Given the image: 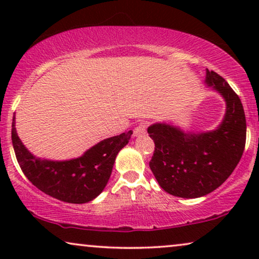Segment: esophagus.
Returning <instances> with one entry per match:
<instances>
[{"label": "esophagus", "instance_id": "1", "mask_svg": "<svg viewBox=\"0 0 259 259\" xmlns=\"http://www.w3.org/2000/svg\"><path fill=\"white\" fill-rule=\"evenodd\" d=\"M146 133V123H140L139 126H137L133 131V137H140L143 134Z\"/></svg>", "mask_w": 259, "mask_h": 259}]
</instances>
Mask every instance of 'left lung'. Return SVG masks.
Segmentation results:
<instances>
[{
	"mask_svg": "<svg viewBox=\"0 0 259 259\" xmlns=\"http://www.w3.org/2000/svg\"><path fill=\"white\" fill-rule=\"evenodd\" d=\"M206 87L225 101V114L214 130L194 132L158 122L147 128L155 144L150 167L166 192L180 198H199L218 189L242 158L246 139L243 105L229 83L206 69Z\"/></svg>",
	"mask_w": 259,
	"mask_h": 259,
	"instance_id": "left-lung-1",
	"label": "left lung"
}]
</instances>
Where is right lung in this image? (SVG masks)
Returning <instances> with one entry per match:
<instances>
[{
	"label": "right lung",
	"instance_id": "1",
	"mask_svg": "<svg viewBox=\"0 0 259 259\" xmlns=\"http://www.w3.org/2000/svg\"><path fill=\"white\" fill-rule=\"evenodd\" d=\"M15 115L12 141L21 169L38 190L55 199L83 204L95 199L107 185L120 150L128 144L132 131L101 140L81 157L68 160L38 158L24 146L17 136Z\"/></svg>",
	"mask_w": 259,
	"mask_h": 259
}]
</instances>
